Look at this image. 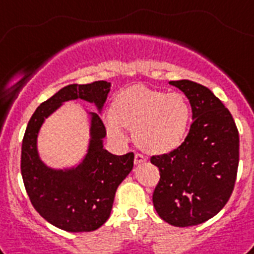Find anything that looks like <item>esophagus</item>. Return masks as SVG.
<instances>
[{"instance_id":"obj_1","label":"esophagus","mask_w":254,"mask_h":254,"mask_svg":"<svg viewBox=\"0 0 254 254\" xmlns=\"http://www.w3.org/2000/svg\"><path fill=\"white\" fill-rule=\"evenodd\" d=\"M145 160H147V158H145L144 156H143V154L135 153V158H134V164L139 165V164H142V162H144Z\"/></svg>"}]
</instances>
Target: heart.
I'll list each match as a JSON object with an SVG mask.
<instances>
[{
  "mask_svg": "<svg viewBox=\"0 0 254 254\" xmlns=\"http://www.w3.org/2000/svg\"><path fill=\"white\" fill-rule=\"evenodd\" d=\"M191 120L190 103L178 92L166 93L143 85L124 89L115 98L112 115L105 118L107 131L115 138L123 127L133 130L136 145L149 153H169L185 139Z\"/></svg>",
  "mask_w": 254,
  "mask_h": 254,
  "instance_id": "1",
  "label": "heart"
}]
</instances>
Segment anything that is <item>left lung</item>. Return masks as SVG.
I'll list each match as a JSON object with an SVG mask.
<instances>
[{
  "label": "left lung",
  "instance_id": "obj_1",
  "mask_svg": "<svg viewBox=\"0 0 254 254\" xmlns=\"http://www.w3.org/2000/svg\"><path fill=\"white\" fill-rule=\"evenodd\" d=\"M170 84L188 97L194 121L178 148L151 157L160 170L152 200L164 221L185 228L207 221L228 203L237 180L239 133L208 88L190 80Z\"/></svg>",
  "mask_w": 254,
  "mask_h": 254
}]
</instances>
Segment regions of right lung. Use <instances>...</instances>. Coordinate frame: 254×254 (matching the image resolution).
Listing matches in <instances>:
<instances>
[{
    "instance_id": "1",
    "label": "right lung",
    "mask_w": 254,
    "mask_h": 254,
    "mask_svg": "<svg viewBox=\"0 0 254 254\" xmlns=\"http://www.w3.org/2000/svg\"><path fill=\"white\" fill-rule=\"evenodd\" d=\"M110 87L105 80L64 87L35 110L24 134L20 167L30 202L46 221L69 233L97 230L107 221L116 189L133 169L134 153L116 156L103 148L106 127L97 114L92 115L89 149L76 169L46 166L38 157L37 135L45 119L65 101L80 98L101 110Z\"/></svg>"
}]
</instances>
